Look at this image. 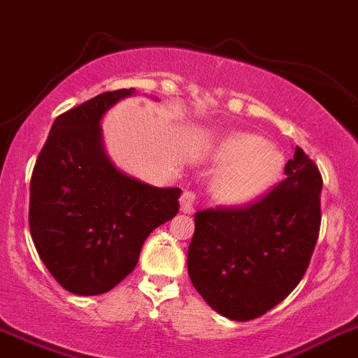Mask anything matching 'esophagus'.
Instances as JSON below:
<instances>
[{
    "label": "esophagus",
    "mask_w": 358,
    "mask_h": 358,
    "mask_svg": "<svg viewBox=\"0 0 358 358\" xmlns=\"http://www.w3.org/2000/svg\"><path fill=\"white\" fill-rule=\"evenodd\" d=\"M194 205H196V194L192 190H185L180 198V210L183 213H192L194 212Z\"/></svg>",
    "instance_id": "obj_1"
}]
</instances>
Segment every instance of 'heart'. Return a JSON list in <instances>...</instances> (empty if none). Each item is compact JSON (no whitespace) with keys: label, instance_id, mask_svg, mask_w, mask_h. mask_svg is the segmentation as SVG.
<instances>
[{"label":"heart","instance_id":"1","mask_svg":"<svg viewBox=\"0 0 358 358\" xmlns=\"http://www.w3.org/2000/svg\"><path fill=\"white\" fill-rule=\"evenodd\" d=\"M219 166L210 180V192L222 205L238 206L255 201L279 180L285 155L262 136L233 132L210 150Z\"/></svg>","mask_w":358,"mask_h":358}]
</instances>
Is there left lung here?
<instances>
[{"mask_svg": "<svg viewBox=\"0 0 358 358\" xmlns=\"http://www.w3.org/2000/svg\"><path fill=\"white\" fill-rule=\"evenodd\" d=\"M286 178L255 205L196 213L187 270L205 302L235 322L265 315L296 288L322 222L323 180L302 148Z\"/></svg>", "mask_w": 358, "mask_h": 358, "instance_id": "8db88e82", "label": "left lung"}]
</instances>
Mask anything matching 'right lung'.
I'll return each mask as SVG.
<instances>
[{"mask_svg": "<svg viewBox=\"0 0 358 358\" xmlns=\"http://www.w3.org/2000/svg\"><path fill=\"white\" fill-rule=\"evenodd\" d=\"M136 88L116 90L55 120L29 185V231L40 259L73 295H102L125 279L150 233L178 213V187H153L118 169L102 118Z\"/></svg>", "mask_w": 358, "mask_h": 358, "instance_id": "1", "label": "right lung"}]
</instances>
